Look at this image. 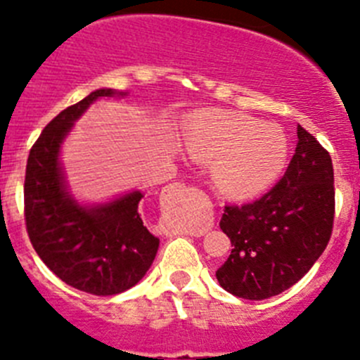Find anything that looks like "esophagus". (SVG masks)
I'll list each match as a JSON object with an SVG mask.
<instances>
[{
    "mask_svg": "<svg viewBox=\"0 0 360 360\" xmlns=\"http://www.w3.org/2000/svg\"><path fill=\"white\" fill-rule=\"evenodd\" d=\"M195 188L193 186H186V184L183 183H172L170 186H168V193L172 197H181L184 192H193Z\"/></svg>",
    "mask_w": 360,
    "mask_h": 360,
    "instance_id": "34e87169",
    "label": "esophagus"
}]
</instances>
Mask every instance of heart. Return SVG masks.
<instances>
[{"label": "heart", "mask_w": 360, "mask_h": 360, "mask_svg": "<svg viewBox=\"0 0 360 360\" xmlns=\"http://www.w3.org/2000/svg\"><path fill=\"white\" fill-rule=\"evenodd\" d=\"M184 145L197 161L213 164V181L224 195L249 199L273 186L289 161V140L280 127L240 112L193 116Z\"/></svg>", "instance_id": "obj_1"}]
</instances>
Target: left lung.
Segmentation results:
<instances>
[{"mask_svg":"<svg viewBox=\"0 0 360 360\" xmlns=\"http://www.w3.org/2000/svg\"><path fill=\"white\" fill-rule=\"evenodd\" d=\"M335 212L332 158L297 125L287 172L255 202L226 206L220 229L231 255L217 269L220 287L244 300H267L301 280L323 255Z\"/></svg>","mask_w":360,"mask_h":360,"instance_id":"1","label":"left lung"}]
</instances>
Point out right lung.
Returning a JSON list of instances; mask_svg holds the SVG:
<instances>
[{"label":"right lung","mask_w":360,"mask_h":360,"mask_svg":"<svg viewBox=\"0 0 360 360\" xmlns=\"http://www.w3.org/2000/svg\"><path fill=\"white\" fill-rule=\"evenodd\" d=\"M124 95L103 87L64 109L44 127L27 161L25 220L35 252L64 283L95 296L134 287L160 248L138 212L143 193L84 206L68 192L59 160L63 141L84 111L100 96Z\"/></svg>","instance_id":"1"}]
</instances>
